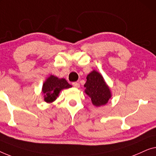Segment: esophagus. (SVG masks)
I'll return each instance as SVG.
<instances>
[{"mask_svg":"<svg viewBox=\"0 0 156 156\" xmlns=\"http://www.w3.org/2000/svg\"><path fill=\"white\" fill-rule=\"evenodd\" d=\"M72 85H73V86L74 87H76V88H78V87H80V84H79V83L77 82H73V83H72Z\"/></svg>","mask_w":156,"mask_h":156,"instance_id":"1","label":"esophagus"}]
</instances>
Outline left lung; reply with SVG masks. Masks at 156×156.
<instances>
[{
	"instance_id": "left-lung-1",
	"label": "left lung",
	"mask_w": 156,
	"mask_h": 156,
	"mask_svg": "<svg viewBox=\"0 0 156 156\" xmlns=\"http://www.w3.org/2000/svg\"><path fill=\"white\" fill-rule=\"evenodd\" d=\"M85 93L89 96L92 102L96 107L107 104L111 93L109 87L105 83L103 77L98 72L93 71L87 76V81L84 85Z\"/></svg>"
}]
</instances>
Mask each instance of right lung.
<instances>
[{
    "label": "right lung",
    "mask_w": 156,
    "mask_h": 156,
    "mask_svg": "<svg viewBox=\"0 0 156 156\" xmlns=\"http://www.w3.org/2000/svg\"><path fill=\"white\" fill-rule=\"evenodd\" d=\"M71 85L69 84L64 78L59 79L54 76H51L45 81L43 85L42 93H44V100L47 102H51L58 97L61 90L69 88Z\"/></svg>",
    "instance_id": "right-lung-1"
}]
</instances>
